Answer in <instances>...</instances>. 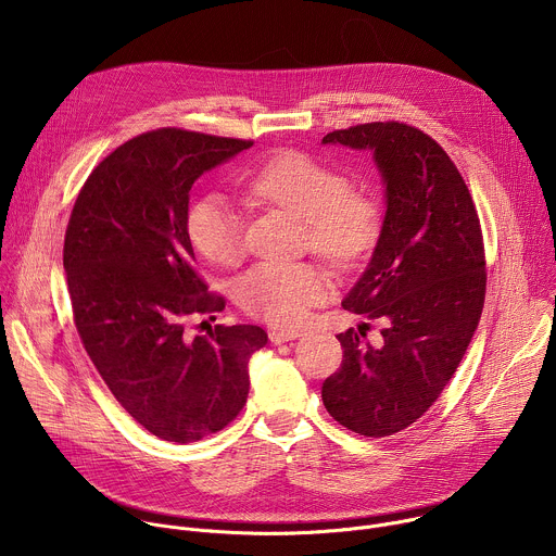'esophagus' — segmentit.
<instances>
[{"label":"esophagus","instance_id":"34e87169","mask_svg":"<svg viewBox=\"0 0 556 556\" xmlns=\"http://www.w3.org/2000/svg\"><path fill=\"white\" fill-rule=\"evenodd\" d=\"M268 337H270V341H273L275 345H281V343H286V341L299 339L301 332H299V330H279V328H275V330L268 332Z\"/></svg>","mask_w":556,"mask_h":556}]
</instances>
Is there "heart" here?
Returning a JSON list of instances; mask_svg holds the SVG:
<instances>
[{
	"mask_svg": "<svg viewBox=\"0 0 556 556\" xmlns=\"http://www.w3.org/2000/svg\"><path fill=\"white\" fill-rule=\"evenodd\" d=\"M350 180L334 167L299 151L275 155L251 180V191L307 224L309 247L348 268L376 247L380 235L378 206L350 191ZM195 249L213 264L235 266L244 257V222L224 195L198 200L187 219ZM330 292L324 270L309 264H262L237 286V301L255 319L296 326L312 305Z\"/></svg>",
	"mask_w": 556,
	"mask_h": 556,
	"instance_id": "1",
	"label": "heart"
}]
</instances>
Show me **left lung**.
<instances>
[{"instance_id": "1", "label": "left lung", "mask_w": 556, "mask_h": 556, "mask_svg": "<svg viewBox=\"0 0 556 556\" xmlns=\"http://www.w3.org/2000/svg\"><path fill=\"white\" fill-rule=\"evenodd\" d=\"M321 144L369 151L384 187L374 253L343 307L380 319V341L339 334L341 369L326 378L330 416L354 433L384 438L414 425L455 374L478 330L486 266L480 217L446 151L403 123H367Z\"/></svg>"}]
</instances>
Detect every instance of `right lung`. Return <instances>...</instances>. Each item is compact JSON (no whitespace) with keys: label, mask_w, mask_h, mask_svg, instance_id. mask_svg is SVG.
I'll return each mask as SVG.
<instances>
[{"label":"right lung","mask_w":556,"mask_h":556,"mask_svg":"<svg viewBox=\"0 0 556 556\" xmlns=\"http://www.w3.org/2000/svg\"><path fill=\"white\" fill-rule=\"evenodd\" d=\"M249 140L185 129L140 134L90 174L63 244L74 324L121 407L167 442L224 429L249 399L260 326L191 337L187 316L224 307L206 294L189 240L193 182Z\"/></svg>","instance_id":"add662e5"}]
</instances>
